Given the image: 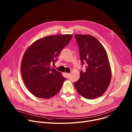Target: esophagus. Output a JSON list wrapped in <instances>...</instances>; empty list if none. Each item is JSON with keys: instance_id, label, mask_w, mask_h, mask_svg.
<instances>
[{"instance_id": "1", "label": "esophagus", "mask_w": 132, "mask_h": 132, "mask_svg": "<svg viewBox=\"0 0 132 132\" xmlns=\"http://www.w3.org/2000/svg\"><path fill=\"white\" fill-rule=\"evenodd\" d=\"M66 76L67 78H69L70 76V74L69 73H66Z\"/></svg>"}]
</instances>
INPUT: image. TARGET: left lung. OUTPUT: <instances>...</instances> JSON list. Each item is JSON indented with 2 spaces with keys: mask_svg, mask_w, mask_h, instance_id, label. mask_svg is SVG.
I'll return each instance as SVG.
<instances>
[{
  "mask_svg": "<svg viewBox=\"0 0 132 132\" xmlns=\"http://www.w3.org/2000/svg\"><path fill=\"white\" fill-rule=\"evenodd\" d=\"M78 45L81 65L86 64V71L81 70L80 78L73 83L77 92L87 99L101 96L111 79V69L106 52L101 43L91 35L75 34Z\"/></svg>",
  "mask_w": 132,
  "mask_h": 132,
  "instance_id": "obj_1",
  "label": "left lung"
}]
</instances>
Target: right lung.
<instances>
[{"instance_id": "1", "label": "right lung", "mask_w": 132, "mask_h": 132, "mask_svg": "<svg viewBox=\"0 0 132 132\" xmlns=\"http://www.w3.org/2000/svg\"><path fill=\"white\" fill-rule=\"evenodd\" d=\"M72 34L49 35L32 44L25 52L21 73L29 91L34 96L50 98L60 91L66 78L51 67L59 54L69 43Z\"/></svg>"}]
</instances>
